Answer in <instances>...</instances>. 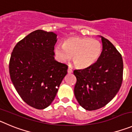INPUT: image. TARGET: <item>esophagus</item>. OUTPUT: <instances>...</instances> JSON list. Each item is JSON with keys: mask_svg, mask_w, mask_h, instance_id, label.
Here are the masks:
<instances>
[{"mask_svg": "<svg viewBox=\"0 0 132 132\" xmlns=\"http://www.w3.org/2000/svg\"><path fill=\"white\" fill-rule=\"evenodd\" d=\"M67 72H68V73H72V69L71 68V67H69L68 68V70H67Z\"/></svg>", "mask_w": 132, "mask_h": 132, "instance_id": "1", "label": "esophagus"}]
</instances>
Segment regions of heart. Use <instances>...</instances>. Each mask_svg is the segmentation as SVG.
<instances>
[{
    "label": "heart",
    "instance_id": "heart-1",
    "mask_svg": "<svg viewBox=\"0 0 132 132\" xmlns=\"http://www.w3.org/2000/svg\"><path fill=\"white\" fill-rule=\"evenodd\" d=\"M102 51V44L99 40L80 37L69 38L63 44H57L54 49L57 57L61 62L69 61L72 55L74 64L81 69L89 67L96 63Z\"/></svg>",
    "mask_w": 132,
    "mask_h": 132
}]
</instances>
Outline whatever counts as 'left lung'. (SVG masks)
<instances>
[{
  "label": "left lung",
  "instance_id": "obj_1",
  "mask_svg": "<svg viewBox=\"0 0 132 132\" xmlns=\"http://www.w3.org/2000/svg\"><path fill=\"white\" fill-rule=\"evenodd\" d=\"M100 37L103 51L99 60L90 67L74 71L77 77L75 95L80 105L88 111L106 105L117 95L122 82V55L109 40Z\"/></svg>",
  "mask_w": 132,
  "mask_h": 132
}]
</instances>
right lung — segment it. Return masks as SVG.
I'll return each instance as SVG.
<instances>
[{
	"label": "right lung",
	"instance_id": "1",
	"mask_svg": "<svg viewBox=\"0 0 132 132\" xmlns=\"http://www.w3.org/2000/svg\"><path fill=\"white\" fill-rule=\"evenodd\" d=\"M57 35L36 30L14 47L9 64L11 80L22 100L37 109L52 103L68 67L55 60Z\"/></svg>",
	"mask_w": 132,
	"mask_h": 132
}]
</instances>
